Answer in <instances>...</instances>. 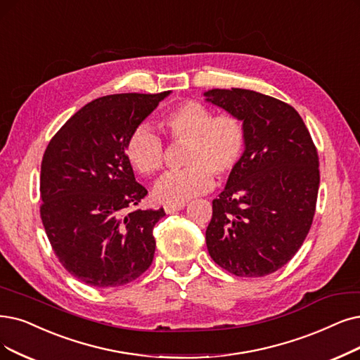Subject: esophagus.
I'll return each instance as SVG.
<instances>
[{
  "label": "esophagus",
  "instance_id": "esophagus-1",
  "mask_svg": "<svg viewBox=\"0 0 360 360\" xmlns=\"http://www.w3.org/2000/svg\"><path fill=\"white\" fill-rule=\"evenodd\" d=\"M186 207V204H177V205H164V210H165V212L167 214H172V212H176V211H180V210H183Z\"/></svg>",
  "mask_w": 360,
  "mask_h": 360
}]
</instances>
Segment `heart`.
Listing matches in <instances>:
<instances>
[{
	"instance_id": "b5f03b06",
	"label": "heart",
	"mask_w": 360,
	"mask_h": 360,
	"mask_svg": "<svg viewBox=\"0 0 360 360\" xmlns=\"http://www.w3.org/2000/svg\"><path fill=\"white\" fill-rule=\"evenodd\" d=\"M162 124L171 140L189 143L184 168L165 174L155 184L153 196L168 205L184 204L207 193L214 176L226 179L239 165L247 145L243 122L232 113L214 115L198 100H188L169 109ZM128 161L141 176L152 177L164 167V143L148 125H140L125 143Z\"/></svg>"
}]
</instances>
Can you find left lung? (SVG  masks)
I'll return each instance as SVG.
<instances>
[{"label":"left lung","mask_w":360,"mask_h":360,"mask_svg":"<svg viewBox=\"0 0 360 360\" xmlns=\"http://www.w3.org/2000/svg\"><path fill=\"white\" fill-rule=\"evenodd\" d=\"M204 96L236 115L247 131L242 160L212 200L208 252L236 276L270 275L291 260L310 230L321 180L318 150L288 103L243 89Z\"/></svg>","instance_id":"1"}]
</instances>
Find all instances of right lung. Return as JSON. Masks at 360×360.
Returning a JSON list of instances; mask_svg holds the SVG:
<instances>
[{
    "label": "right lung",
    "instance_id": "1",
    "mask_svg": "<svg viewBox=\"0 0 360 360\" xmlns=\"http://www.w3.org/2000/svg\"><path fill=\"white\" fill-rule=\"evenodd\" d=\"M169 93L96 98L68 120L42 156V224L63 267L90 286L130 283L152 264V232L165 212L136 208L148 191L136 181L125 143Z\"/></svg>",
    "mask_w": 360,
    "mask_h": 360
}]
</instances>
